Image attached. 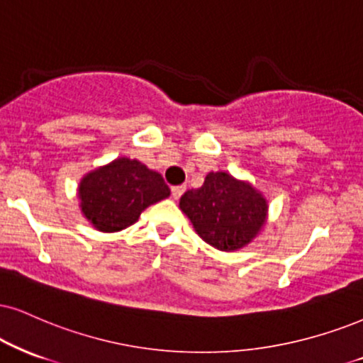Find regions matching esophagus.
Wrapping results in <instances>:
<instances>
[{
  "label": "esophagus",
  "mask_w": 363,
  "mask_h": 363,
  "mask_svg": "<svg viewBox=\"0 0 363 363\" xmlns=\"http://www.w3.org/2000/svg\"><path fill=\"white\" fill-rule=\"evenodd\" d=\"M185 190H186V186H183V185H180V186H173V189H172L173 199H174V200L180 199V196H182L183 194H185Z\"/></svg>",
  "instance_id": "esophagus-1"
}]
</instances>
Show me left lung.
<instances>
[{
	"mask_svg": "<svg viewBox=\"0 0 363 363\" xmlns=\"http://www.w3.org/2000/svg\"><path fill=\"white\" fill-rule=\"evenodd\" d=\"M180 208L205 242L225 252L247 245L267 218L261 191L225 172L208 173L200 189L185 191Z\"/></svg>",
	"mask_w": 363,
	"mask_h": 363,
	"instance_id": "8db88e82",
	"label": "left lung"
}]
</instances>
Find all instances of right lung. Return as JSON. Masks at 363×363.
<instances>
[{"label": "right lung", "mask_w": 363, "mask_h": 363, "mask_svg": "<svg viewBox=\"0 0 363 363\" xmlns=\"http://www.w3.org/2000/svg\"><path fill=\"white\" fill-rule=\"evenodd\" d=\"M168 196L163 177L131 158H118L96 168L79 185L82 213L101 232L126 229L143 210Z\"/></svg>", "instance_id": "add662e5"}]
</instances>
